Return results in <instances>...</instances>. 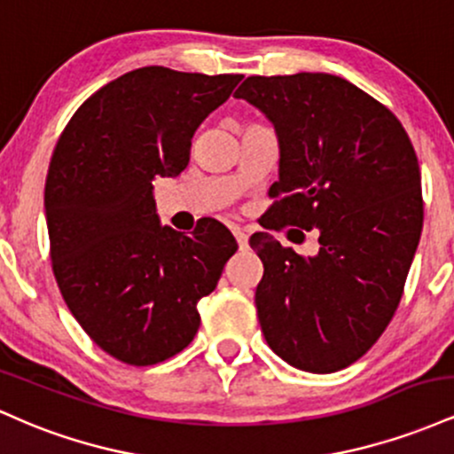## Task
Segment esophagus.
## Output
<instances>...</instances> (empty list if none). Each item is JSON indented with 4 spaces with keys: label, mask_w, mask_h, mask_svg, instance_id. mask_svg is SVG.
I'll return each instance as SVG.
<instances>
[{
    "label": "esophagus",
    "mask_w": 454,
    "mask_h": 454,
    "mask_svg": "<svg viewBox=\"0 0 454 454\" xmlns=\"http://www.w3.org/2000/svg\"><path fill=\"white\" fill-rule=\"evenodd\" d=\"M232 234H234V239H237V243H239V247H247V232L243 231V228H239V226H234L232 228Z\"/></svg>",
    "instance_id": "obj_1"
}]
</instances>
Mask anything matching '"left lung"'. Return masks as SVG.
Wrapping results in <instances>:
<instances>
[{
  "label": "left lung",
  "mask_w": 454,
  "mask_h": 454,
  "mask_svg": "<svg viewBox=\"0 0 454 454\" xmlns=\"http://www.w3.org/2000/svg\"><path fill=\"white\" fill-rule=\"evenodd\" d=\"M234 98L267 114L279 138L275 228L316 231L320 243L301 256L269 232L249 239L264 264V340L296 369L340 372L380 340L403 294L423 231L414 147L384 104L341 76H249Z\"/></svg>",
  "instance_id": "obj_1"
}]
</instances>
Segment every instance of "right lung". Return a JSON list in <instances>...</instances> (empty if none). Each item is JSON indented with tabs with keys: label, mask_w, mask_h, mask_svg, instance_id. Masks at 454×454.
I'll return each instance as SVG.
<instances>
[{
	"label": "right lung",
	"mask_w": 454,
	"mask_h": 454,
	"mask_svg": "<svg viewBox=\"0 0 454 454\" xmlns=\"http://www.w3.org/2000/svg\"><path fill=\"white\" fill-rule=\"evenodd\" d=\"M241 74L147 66L72 114L44 185L53 273L82 331L117 361L147 367L194 340L198 301L215 290L237 241L223 223L161 226L155 176H176L192 137Z\"/></svg>",
	"instance_id": "1"
}]
</instances>
